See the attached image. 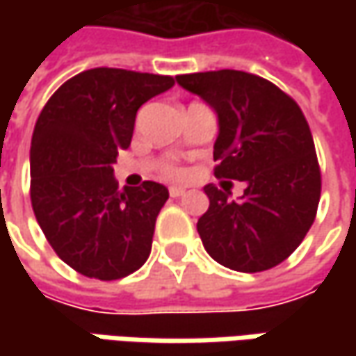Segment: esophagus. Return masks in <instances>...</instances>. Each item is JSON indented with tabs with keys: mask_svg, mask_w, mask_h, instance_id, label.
Segmentation results:
<instances>
[{
	"mask_svg": "<svg viewBox=\"0 0 356 356\" xmlns=\"http://www.w3.org/2000/svg\"><path fill=\"white\" fill-rule=\"evenodd\" d=\"M168 192H170L172 198H178V196H182V194H184L186 188H182V186H170V190H168Z\"/></svg>",
	"mask_w": 356,
	"mask_h": 356,
	"instance_id": "esophagus-1",
	"label": "esophagus"
}]
</instances>
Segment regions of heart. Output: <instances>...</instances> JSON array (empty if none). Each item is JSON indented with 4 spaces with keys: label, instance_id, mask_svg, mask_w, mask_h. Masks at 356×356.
Wrapping results in <instances>:
<instances>
[{
    "label": "heart",
    "instance_id": "obj_1",
    "mask_svg": "<svg viewBox=\"0 0 356 356\" xmlns=\"http://www.w3.org/2000/svg\"><path fill=\"white\" fill-rule=\"evenodd\" d=\"M160 174L164 176V178H170V180H176V178H180L182 176V168L176 164V162H172V160H166V162H162V166H160Z\"/></svg>",
    "mask_w": 356,
    "mask_h": 356
}]
</instances>
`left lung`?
I'll return each mask as SVG.
<instances>
[{
	"label": "left lung",
	"instance_id": "left-lung-1",
	"mask_svg": "<svg viewBox=\"0 0 356 356\" xmlns=\"http://www.w3.org/2000/svg\"><path fill=\"white\" fill-rule=\"evenodd\" d=\"M218 113L216 178L245 184L243 196L206 184L210 208L198 220L206 252L234 271L280 266L315 222L321 168L299 104L264 76L222 69L178 75Z\"/></svg>",
	"mask_w": 356,
	"mask_h": 356
}]
</instances>
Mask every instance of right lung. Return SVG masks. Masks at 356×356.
I'll return each instance as SVG.
<instances>
[{
  "label": "right lung",
  "mask_w": 356,
  "mask_h": 356,
  "mask_svg": "<svg viewBox=\"0 0 356 356\" xmlns=\"http://www.w3.org/2000/svg\"><path fill=\"white\" fill-rule=\"evenodd\" d=\"M174 85L170 75L97 67L65 81L31 138V206L49 245L90 280L127 277L150 255L168 190L146 180L120 190L113 176L136 111Z\"/></svg>",
  "instance_id": "right-lung-1"
}]
</instances>
